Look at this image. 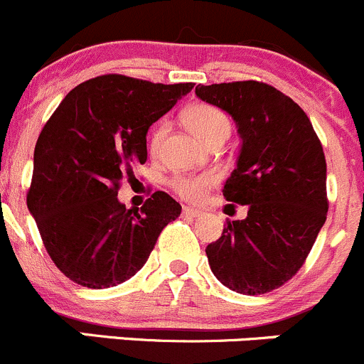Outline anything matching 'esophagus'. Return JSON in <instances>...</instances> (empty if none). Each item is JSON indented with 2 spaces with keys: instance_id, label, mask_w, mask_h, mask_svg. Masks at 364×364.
<instances>
[{
  "instance_id": "1",
  "label": "esophagus",
  "mask_w": 364,
  "mask_h": 364,
  "mask_svg": "<svg viewBox=\"0 0 364 364\" xmlns=\"http://www.w3.org/2000/svg\"><path fill=\"white\" fill-rule=\"evenodd\" d=\"M182 214L189 215V218H200V215H203V212L198 210V208H193V207H183Z\"/></svg>"
}]
</instances>
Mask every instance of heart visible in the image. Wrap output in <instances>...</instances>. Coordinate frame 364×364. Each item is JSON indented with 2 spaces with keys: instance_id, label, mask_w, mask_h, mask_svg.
<instances>
[{
  "instance_id": "obj_1",
  "label": "heart",
  "mask_w": 364,
  "mask_h": 364,
  "mask_svg": "<svg viewBox=\"0 0 364 364\" xmlns=\"http://www.w3.org/2000/svg\"><path fill=\"white\" fill-rule=\"evenodd\" d=\"M183 124L187 125L191 132L196 138H200L203 143L212 141L215 138H228L230 129V118L226 117L225 111L219 107L210 106V104H193L183 111ZM168 132L166 122H161L156 125L149 139V150L152 154L159 152L163 139ZM218 182V175L212 171H203L198 175H181L171 181V187L177 194H181L183 200L198 201L207 194L214 183Z\"/></svg>"
}]
</instances>
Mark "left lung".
I'll return each instance as SVG.
<instances>
[{
	"label": "left lung",
	"instance_id": "left-lung-1",
	"mask_svg": "<svg viewBox=\"0 0 364 364\" xmlns=\"http://www.w3.org/2000/svg\"><path fill=\"white\" fill-rule=\"evenodd\" d=\"M196 97L235 122L240 150L223 196L247 205L207 246L208 265L233 292L267 294L303 267L326 223L322 145L304 111L265 82L198 85Z\"/></svg>",
	"mask_w": 364,
	"mask_h": 364
}]
</instances>
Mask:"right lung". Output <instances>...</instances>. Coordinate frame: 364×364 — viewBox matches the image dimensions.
I'll list each match as a JSON object with an SVG mask.
<instances>
[{
  "mask_svg": "<svg viewBox=\"0 0 364 364\" xmlns=\"http://www.w3.org/2000/svg\"><path fill=\"white\" fill-rule=\"evenodd\" d=\"M193 86L99 75L68 92L42 129L28 208L51 260L77 285L127 282L181 215V203L163 191L141 210L125 208L118 187L131 166L146 161L150 125Z\"/></svg>",
  "mask_w": 364,
  "mask_h": 364,
  "instance_id": "1",
  "label": "right lung"
}]
</instances>
